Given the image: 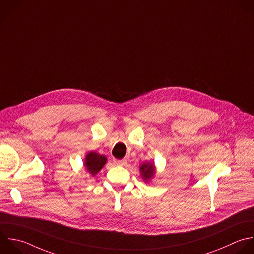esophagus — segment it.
Returning a JSON list of instances; mask_svg holds the SVG:
<instances>
[{
  "label": "esophagus",
  "mask_w": 254,
  "mask_h": 254,
  "mask_svg": "<svg viewBox=\"0 0 254 254\" xmlns=\"http://www.w3.org/2000/svg\"><path fill=\"white\" fill-rule=\"evenodd\" d=\"M113 162H114L116 165H125L126 160H116V159H113Z\"/></svg>",
  "instance_id": "esophagus-1"
}]
</instances>
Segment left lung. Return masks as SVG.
<instances>
[{
	"label": "left lung",
	"instance_id": "obj_1",
	"mask_svg": "<svg viewBox=\"0 0 254 254\" xmlns=\"http://www.w3.org/2000/svg\"><path fill=\"white\" fill-rule=\"evenodd\" d=\"M140 171H141V175L144 178V180L146 182H148L149 179H151L154 175L155 172V168H154V164H143L140 167Z\"/></svg>",
	"mask_w": 254,
	"mask_h": 254
}]
</instances>
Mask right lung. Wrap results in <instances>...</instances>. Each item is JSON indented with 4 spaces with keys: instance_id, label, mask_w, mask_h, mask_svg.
I'll use <instances>...</instances> for the list:
<instances>
[{
    "instance_id": "1",
    "label": "right lung",
    "mask_w": 254,
    "mask_h": 254,
    "mask_svg": "<svg viewBox=\"0 0 254 254\" xmlns=\"http://www.w3.org/2000/svg\"><path fill=\"white\" fill-rule=\"evenodd\" d=\"M106 161L107 159L105 156L95 152H90L89 154H87L85 158L84 166L86 167L89 174H91L92 176H95L105 165Z\"/></svg>"
}]
</instances>
